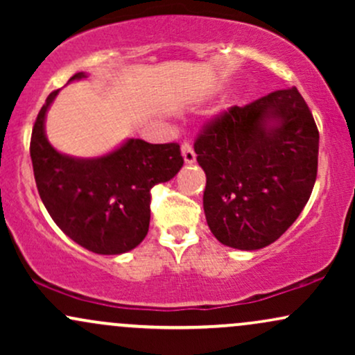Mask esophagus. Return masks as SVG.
<instances>
[{"label": "esophagus", "mask_w": 355, "mask_h": 355, "mask_svg": "<svg viewBox=\"0 0 355 355\" xmlns=\"http://www.w3.org/2000/svg\"><path fill=\"white\" fill-rule=\"evenodd\" d=\"M182 157H183V162H185L187 165L195 164V160H197V155H195L193 148H191V145L189 144V141H183L182 144Z\"/></svg>", "instance_id": "1"}]
</instances>
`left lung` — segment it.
I'll list each match as a JSON object with an SVG mask.
<instances>
[{
	"mask_svg": "<svg viewBox=\"0 0 355 355\" xmlns=\"http://www.w3.org/2000/svg\"><path fill=\"white\" fill-rule=\"evenodd\" d=\"M203 210L223 245L259 250L295 222L317 177L319 132L295 87L234 107L195 141Z\"/></svg>",
	"mask_w": 355,
	"mask_h": 355,
	"instance_id": "1",
	"label": "left lung"
}]
</instances>
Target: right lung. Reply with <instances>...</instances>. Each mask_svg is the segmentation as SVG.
Listing matches in <instances>:
<instances>
[{
    "instance_id": "add662e5",
    "label": "right lung",
    "mask_w": 355,
    "mask_h": 355,
    "mask_svg": "<svg viewBox=\"0 0 355 355\" xmlns=\"http://www.w3.org/2000/svg\"><path fill=\"white\" fill-rule=\"evenodd\" d=\"M87 76L80 71L70 81ZM58 92L44 101L31 133L30 155L43 205L64 235L87 250L100 255L133 250L148 234L150 190L172 180L183 166L180 145L128 138L103 157L61 153L44 132L46 112Z\"/></svg>"
}]
</instances>
